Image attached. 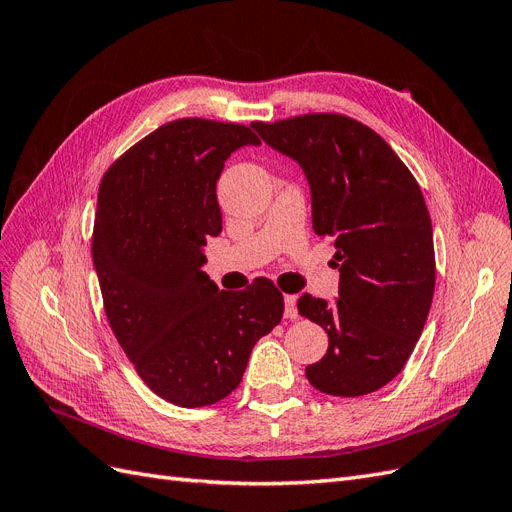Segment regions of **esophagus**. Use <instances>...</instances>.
Returning a JSON list of instances; mask_svg holds the SVG:
<instances>
[{
  "label": "esophagus",
  "mask_w": 512,
  "mask_h": 512,
  "mask_svg": "<svg viewBox=\"0 0 512 512\" xmlns=\"http://www.w3.org/2000/svg\"><path fill=\"white\" fill-rule=\"evenodd\" d=\"M284 303H286V312H284V316L286 318H290V320H294L299 316V312H297V297H294V294H286L284 297Z\"/></svg>",
  "instance_id": "34e87169"
}]
</instances>
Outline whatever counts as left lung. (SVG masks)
<instances>
[{
  "mask_svg": "<svg viewBox=\"0 0 512 512\" xmlns=\"http://www.w3.org/2000/svg\"><path fill=\"white\" fill-rule=\"evenodd\" d=\"M275 151L297 162L312 192L316 235L335 245L339 294H303L297 307L329 335L305 376L314 389L359 397L389 384L421 337L436 286L425 198L382 136L337 113L254 121Z\"/></svg>",
  "mask_w": 512,
  "mask_h": 512,
  "instance_id": "left-lung-1",
  "label": "left lung"
}]
</instances>
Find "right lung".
Segmentation results:
<instances>
[{
    "label": "right lung",
    "mask_w": 512,
    "mask_h": 512,
    "mask_svg": "<svg viewBox=\"0 0 512 512\" xmlns=\"http://www.w3.org/2000/svg\"><path fill=\"white\" fill-rule=\"evenodd\" d=\"M243 145H260L247 126L177 119L100 183L91 254L108 324L149 389L181 408L235 391L252 348L284 314L267 277L230 292L203 271V247L222 232L215 183Z\"/></svg>",
    "instance_id": "add662e5"
}]
</instances>
